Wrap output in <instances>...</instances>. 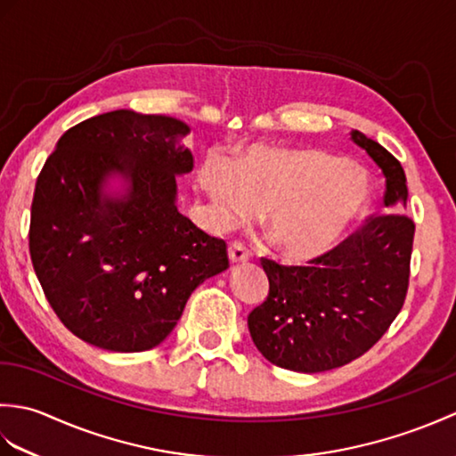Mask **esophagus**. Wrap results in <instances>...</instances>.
<instances>
[{"mask_svg": "<svg viewBox=\"0 0 456 456\" xmlns=\"http://www.w3.org/2000/svg\"><path fill=\"white\" fill-rule=\"evenodd\" d=\"M227 253H229V260L233 265L247 263V260H248V250L240 243H231L229 248H227Z\"/></svg>", "mask_w": 456, "mask_h": 456, "instance_id": "1", "label": "esophagus"}]
</instances>
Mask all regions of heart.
Returning a JSON list of instances; mask_svg holds the SVG:
<instances>
[{"mask_svg":"<svg viewBox=\"0 0 456 456\" xmlns=\"http://www.w3.org/2000/svg\"><path fill=\"white\" fill-rule=\"evenodd\" d=\"M198 182L217 229L263 209L265 229L280 256L307 263L333 250L370 203L368 174L319 149L250 147L231 162L209 157Z\"/></svg>","mask_w":456,"mask_h":456,"instance_id":"obj_1","label":"heart"}]
</instances>
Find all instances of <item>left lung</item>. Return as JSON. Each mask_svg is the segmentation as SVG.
<instances>
[{"instance_id":"1","label":"left lung","mask_w":456,"mask_h":456,"mask_svg":"<svg viewBox=\"0 0 456 456\" xmlns=\"http://www.w3.org/2000/svg\"><path fill=\"white\" fill-rule=\"evenodd\" d=\"M351 141L386 178L384 213L312 266L263 258L270 292L248 315L253 343L266 361L294 372H325L364 354L388 331L408 292L415 225L403 216L408 180L402 164L361 131Z\"/></svg>"}]
</instances>
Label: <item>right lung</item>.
I'll return each instance as SVG.
<instances>
[{"label":"right lung","instance_id":"right-lung-1","mask_svg":"<svg viewBox=\"0 0 456 456\" xmlns=\"http://www.w3.org/2000/svg\"><path fill=\"white\" fill-rule=\"evenodd\" d=\"M168 115L118 110L68 129L38 174L28 248L48 304L82 341L141 353L167 338L188 297L229 268L225 240L178 211L193 168Z\"/></svg>","mask_w":456,"mask_h":456}]
</instances>
